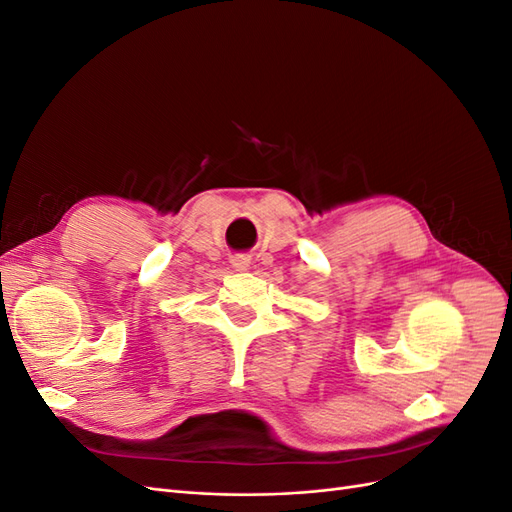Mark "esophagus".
<instances>
[{"mask_svg":"<svg viewBox=\"0 0 512 512\" xmlns=\"http://www.w3.org/2000/svg\"><path fill=\"white\" fill-rule=\"evenodd\" d=\"M250 262H252V258L247 256V254H235V256L230 258L232 269H237V271H247V269H250Z\"/></svg>","mask_w":512,"mask_h":512,"instance_id":"esophagus-1","label":"esophagus"}]
</instances>
